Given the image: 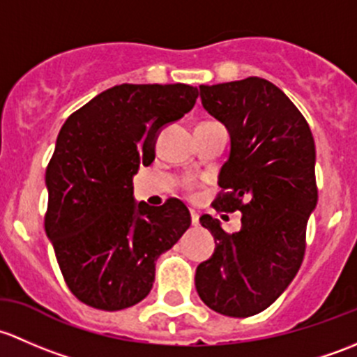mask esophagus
I'll list each match as a JSON object with an SVG mask.
<instances>
[{
    "label": "esophagus",
    "mask_w": 357,
    "mask_h": 357,
    "mask_svg": "<svg viewBox=\"0 0 357 357\" xmlns=\"http://www.w3.org/2000/svg\"><path fill=\"white\" fill-rule=\"evenodd\" d=\"M190 222H192V227L199 225V215L194 209H190Z\"/></svg>",
    "instance_id": "obj_1"
}]
</instances>
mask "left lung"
I'll list each match as a JSON object with an SVG mask.
<instances>
[{"mask_svg":"<svg viewBox=\"0 0 357 357\" xmlns=\"http://www.w3.org/2000/svg\"><path fill=\"white\" fill-rule=\"evenodd\" d=\"M204 109L227 127L230 154L216 211H241L238 232L201 216L215 252L197 266L196 290L213 311L248 318L266 310L299 271L306 225L318 203L314 139L306 119L270 80L199 86Z\"/></svg>","mask_w":357,"mask_h":357,"instance_id":"1","label":"left lung"}]
</instances>
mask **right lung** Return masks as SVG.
Instances as JSON below:
<instances>
[{"label":"right lung","instance_id":"add662e5","mask_svg":"<svg viewBox=\"0 0 357 357\" xmlns=\"http://www.w3.org/2000/svg\"><path fill=\"white\" fill-rule=\"evenodd\" d=\"M187 84H122L68 116L46 168L44 229L84 304L119 311L153 289L156 259L190 227L178 199L135 203L132 178L154 161L158 134L196 105Z\"/></svg>","mask_w":357,"mask_h":357}]
</instances>
